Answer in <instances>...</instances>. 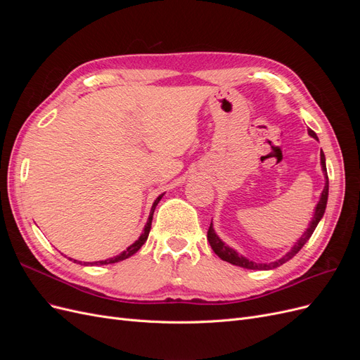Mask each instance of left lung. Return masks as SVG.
Listing matches in <instances>:
<instances>
[{"label": "left lung", "instance_id": "1", "mask_svg": "<svg viewBox=\"0 0 360 360\" xmlns=\"http://www.w3.org/2000/svg\"><path fill=\"white\" fill-rule=\"evenodd\" d=\"M309 135L315 139H319L317 135H315L314 130H308ZM321 167H323V172H324V177H326V184H324V189L321 192V198L317 204V207H315V213H314V217L312 221L308 226V230L304 231V234L300 237V240L296 242V245H294L291 248V250L288 254H285L284 257H282L281 259L278 261H274V263H269V264H264V263H254V261H249L248 258L238 255L234 249H231L230 246H226L219 237L216 236L214 230H213V224H210L209 226V231H207V240H209L212 249L214 250V254L219 257L221 259L226 261V263H231L234 266H238V267H243V269H250V270H269V269H275V267H279L281 264L287 263L288 259H291L294 255H296L299 250L303 248V245L307 243L309 240V237L312 236L314 230L317 228L320 219L324 214V210H326V204H328V195H329V177H328V169H326V159H324V153L321 151Z\"/></svg>", "mask_w": 360, "mask_h": 360}]
</instances>
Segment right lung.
Returning a JSON list of instances; mask_svg holds the SVG:
<instances>
[{
	"label": "right lung",
	"mask_w": 360,
	"mask_h": 360,
	"mask_svg": "<svg viewBox=\"0 0 360 360\" xmlns=\"http://www.w3.org/2000/svg\"><path fill=\"white\" fill-rule=\"evenodd\" d=\"M163 197V193L162 195H159V197L155 200V202H153V207H151V212H150V216H148V221H147V224H146V226H144V231H143V234L139 236V238L138 240L134 243V245H130L124 252H122L120 255H117V257H114V258H110V259H105V261H96V263H90L91 266L93 264H112V263H118V261H123V259H126V258H129L130 255H134L135 252H138V249L143 246L144 243H146V240H147V237H148V233H150V228H151V221H153V213H155V209H156V205H158V202L160 201V198ZM75 263H78V261L76 259H73ZM79 264H81V261H79ZM84 266H86V263H84Z\"/></svg>",
	"instance_id": "add662e5"
}]
</instances>
